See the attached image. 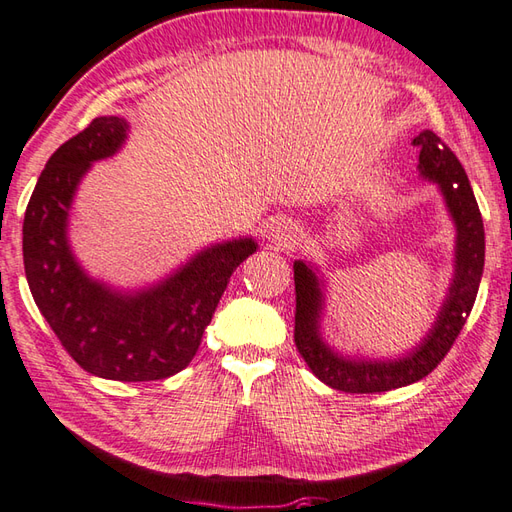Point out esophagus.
Masks as SVG:
<instances>
[{
  "mask_svg": "<svg viewBox=\"0 0 512 512\" xmlns=\"http://www.w3.org/2000/svg\"><path fill=\"white\" fill-rule=\"evenodd\" d=\"M301 229L296 227L292 220H279L275 227H272V240H275L283 248H292L301 242Z\"/></svg>",
  "mask_w": 512,
  "mask_h": 512,
  "instance_id": "34e87169",
  "label": "esophagus"
}]
</instances>
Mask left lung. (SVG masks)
Masks as SVG:
<instances>
[{
	"label": "left lung",
	"instance_id": "obj_1",
	"mask_svg": "<svg viewBox=\"0 0 512 512\" xmlns=\"http://www.w3.org/2000/svg\"><path fill=\"white\" fill-rule=\"evenodd\" d=\"M419 152V172L441 187L445 205L456 224V272L449 294L438 312L430 334L406 358L399 360H351L331 351L320 336L323 281L305 261H294V342L310 371L327 386L342 392H386L419 382L456 342L478 296L484 270V224L469 178L458 157L432 130L412 139Z\"/></svg>",
	"mask_w": 512,
	"mask_h": 512
}]
</instances>
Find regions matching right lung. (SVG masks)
<instances>
[{
	"instance_id": "add662e5",
	"label": "right lung",
	"mask_w": 512,
	"mask_h": 512,
	"mask_svg": "<svg viewBox=\"0 0 512 512\" xmlns=\"http://www.w3.org/2000/svg\"><path fill=\"white\" fill-rule=\"evenodd\" d=\"M126 133L124 117H95L45 163L23 218V266L34 303L78 366L115 382H154L194 360L233 270L257 244L240 237L209 246L133 294L91 279L69 248L71 202L91 163L113 157Z\"/></svg>"
}]
</instances>
